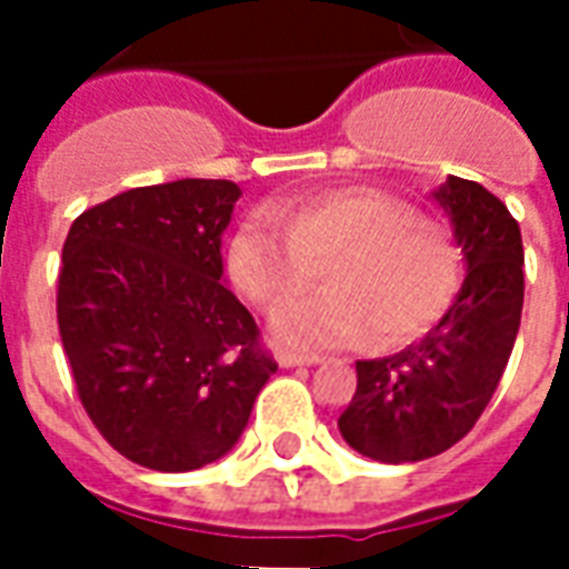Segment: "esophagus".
<instances>
[{
    "mask_svg": "<svg viewBox=\"0 0 569 569\" xmlns=\"http://www.w3.org/2000/svg\"><path fill=\"white\" fill-rule=\"evenodd\" d=\"M277 362L283 369H296V366H317L320 357H313V353H296V350H277Z\"/></svg>",
    "mask_w": 569,
    "mask_h": 569,
    "instance_id": "esophagus-1",
    "label": "esophagus"
}]
</instances>
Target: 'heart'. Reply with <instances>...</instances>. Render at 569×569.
<instances>
[{
  "instance_id": "heart-1",
  "label": "heart",
  "mask_w": 569,
  "mask_h": 569,
  "mask_svg": "<svg viewBox=\"0 0 569 569\" xmlns=\"http://www.w3.org/2000/svg\"><path fill=\"white\" fill-rule=\"evenodd\" d=\"M327 268L330 289L287 302ZM228 273L243 296L273 308L271 332L292 347H345L375 338L402 347L451 305L460 280L445 228L420 222L408 200L378 188H326L259 207L228 243Z\"/></svg>"
}]
</instances>
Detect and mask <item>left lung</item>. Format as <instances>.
Wrapping results in <instances>:
<instances>
[{"label": "left lung", "instance_id": "1", "mask_svg": "<svg viewBox=\"0 0 569 569\" xmlns=\"http://www.w3.org/2000/svg\"><path fill=\"white\" fill-rule=\"evenodd\" d=\"M432 198L463 249V286L418 345L359 359L357 393L338 418L347 445L381 463H418L463 439L488 408L521 326L525 247L512 212L460 176Z\"/></svg>", "mask_w": 569, "mask_h": 569}]
</instances>
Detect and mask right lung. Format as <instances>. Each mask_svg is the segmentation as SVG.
<instances>
[{
    "mask_svg": "<svg viewBox=\"0 0 569 569\" xmlns=\"http://www.w3.org/2000/svg\"><path fill=\"white\" fill-rule=\"evenodd\" d=\"M240 188L176 179L84 210L63 243L57 326L88 418L118 453L191 472L240 439L277 362L222 283Z\"/></svg>",
    "mask_w": 569,
    "mask_h": 569,
    "instance_id": "right-lung-1",
    "label": "right lung"
}]
</instances>
